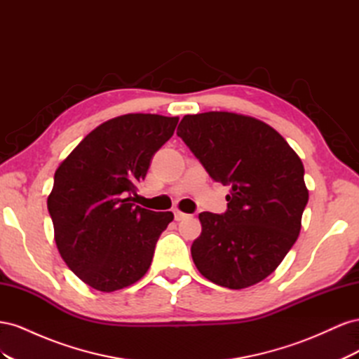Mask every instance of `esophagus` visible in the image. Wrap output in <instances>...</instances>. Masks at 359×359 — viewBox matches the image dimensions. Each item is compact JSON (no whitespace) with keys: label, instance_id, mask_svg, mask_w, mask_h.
I'll list each match as a JSON object with an SVG mask.
<instances>
[{"label":"esophagus","instance_id":"34e87169","mask_svg":"<svg viewBox=\"0 0 359 359\" xmlns=\"http://www.w3.org/2000/svg\"><path fill=\"white\" fill-rule=\"evenodd\" d=\"M173 215H175V220L177 222H181V220H184V219H189V214H186V212H182V211H180V210H175L173 211Z\"/></svg>","mask_w":359,"mask_h":359}]
</instances>
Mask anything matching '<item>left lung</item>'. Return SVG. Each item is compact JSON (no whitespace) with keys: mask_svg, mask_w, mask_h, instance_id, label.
<instances>
[{"mask_svg":"<svg viewBox=\"0 0 359 359\" xmlns=\"http://www.w3.org/2000/svg\"><path fill=\"white\" fill-rule=\"evenodd\" d=\"M177 135L212 180L231 186L224 214H199L194 265L223 287L259 283L299 235L309 202L301 158L273 127L240 114L186 115Z\"/></svg>","mask_w":359,"mask_h":359,"instance_id":"1","label":"left lung"}]
</instances>
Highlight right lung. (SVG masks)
Here are the masks:
<instances>
[{
  "instance_id": "obj_1",
  "label": "right lung",
  "mask_w": 359,
  "mask_h": 359,
  "mask_svg": "<svg viewBox=\"0 0 359 359\" xmlns=\"http://www.w3.org/2000/svg\"><path fill=\"white\" fill-rule=\"evenodd\" d=\"M178 119L156 114L112 118L58 166L48 196L55 243L64 262L93 289H124L148 271L173 214L135 205L136 186Z\"/></svg>"
}]
</instances>
